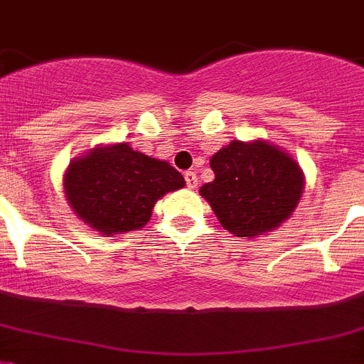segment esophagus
I'll return each instance as SVG.
<instances>
[{
	"label": "esophagus",
	"mask_w": 364,
	"mask_h": 364,
	"mask_svg": "<svg viewBox=\"0 0 364 364\" xmlns=\"http://www.w3.org/2000/svg\"><path fill=\"white\" fill-rule=\"evenodd\" d=\"M186 184H188L189 189H195L197 188V184H199V178H197V175H195L193 171H186Z\"/></svg>",
	"instance_id": "esophagus-1"
}]
</instances>
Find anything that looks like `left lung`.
I'll list each match as a JSON object with an SVG mask.
<instances>
[{"instance_id":"1","label":"left lung","mask_w":364,"mask_h":364,"mask_svg":"<svg viewBox=\"0 0 364 364\" xmlns=\"http://www.w3.org/2000/svg\"><path fill=\"white\" fill-rule=\"evenodd\" d=\"M215 178L200 188L215 218L240 238L272 232L301 199L303 171L268 141H230L210 160Z\"/></svg>"}]
</instances>
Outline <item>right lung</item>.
<instances>
[{"mask_svg": "<svg viewBox=\"0 0 364 364\" xmlns=\"http://www.w3.org/2000/svg\"><path fill=\"white\" fill-rule=\"evenodd\" d=\"M63 186L83 223L104 236H115L149 223L156 200L186 182L167 161L117 143L72 160Z\"/></svg>", "mask_w": 364, "mask_h": 364, "instance_id": "obj_1", "label": "right lung"}]
</instances>
